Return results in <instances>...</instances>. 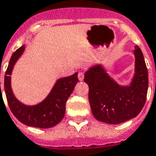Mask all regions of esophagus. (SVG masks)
I'll return each instance as SVG.
<instances>
[{
  "label": "esophagus",
  "mask_w": 156,
  "mask_h": 156,
  "mask_svg": "<svg viewBox=\"0 0 156 156\" xmlns=\"http://www.w3.org/2000/svg\"><path fill=\"white\" fill-rule=\"evenodd\" d=\"M78 77L79 81H83V78H84V73L83 72H79L78 74Z\"/></svg>",
  "instance_id": "1"
}]
</instances>
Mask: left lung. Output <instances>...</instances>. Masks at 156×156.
Listing matches in <instances>:
<instances>
[{
	"mask_svg": "<svg viewBox=\"0 0 156 156\" xmlns=\"http://www.w3.org/2000/svg\"><path fill=\"white\" fill-rule=\"evenodd\" d=\"M134 55L136 69L129 87L119 86L101 65L91 67L85 73L91 112L97 120L119 124L135 118L142 110L148 90V71L138 46H135Z\"/></svg>",
	"mask_w": 156,
	"mask_h": 156,
	"instance_id": "8db88e82",
	"label": "left lung"
}]
</instances>
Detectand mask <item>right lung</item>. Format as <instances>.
<instances>
[{
	"mask_svg": "<svg viewBox=\"0 0 156 156\" xmlns=\"http://www.w3.org/2000/svg\"><path fill=\"white\" fill-rule=\"evenodd\" d=\"M23 51L24 46H23L14 52L5 75V91L9 109L18 120L25 125L39 128L54 127L65 116L66 101L78 82V73L59 79L42 102L33 106L25 105L15 98L10 86L12 69Z\"/></svg>",
	"mask_w": 156,
	"mask_h": 156,
	"instance_id": "right-lung-1",
	"label": "right lung"
}]
</instances>
